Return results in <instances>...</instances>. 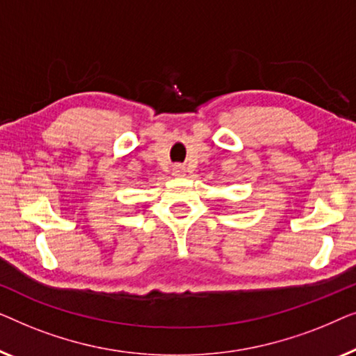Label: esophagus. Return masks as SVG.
Instances as JSON below:
<instances>
[{"mask_svg": "<svg viewBox=\"0 0 356 356\" xmlns=\"http://www.w3.org/2000/svg\"><path fill=\"white\" fill-rule=\"evenodd\" d=\"M185 172H187V169H185L184 164H176V166L172 168L174 176H185Z\"/></svg>", "mask_w": 356, "mask_h": 356, "instance_id": "1", "label": "esophagus"}]
</instances>
